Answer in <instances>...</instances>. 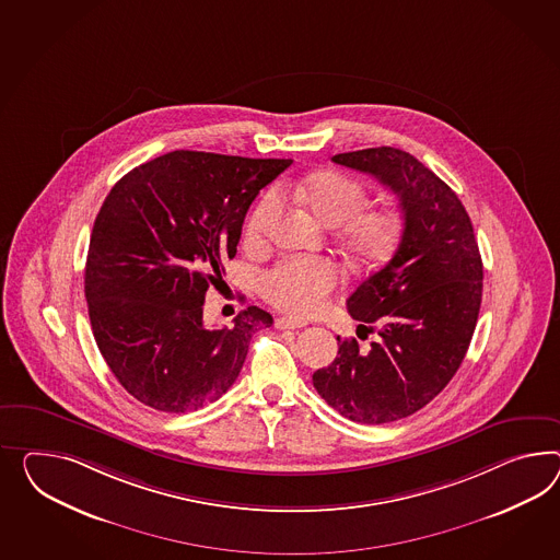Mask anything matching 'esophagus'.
Instances as JSON below:
<instances>
[{
  "label": "esophagus",
  "mask_w": 560,
  "mask_h": 560,
  "mask_svg": "<svg viewBox=\"0 0 560 560\" xmlns=\"http://www.w3.org/2000/svg\"><path fill=\"white\" fill-rule=\"evenodd\" d=\"M273 325H276V329H302L306 323L299 318H290V316H278Z\"/></svg>",
  "instance_id": "1"
}]
</instances>
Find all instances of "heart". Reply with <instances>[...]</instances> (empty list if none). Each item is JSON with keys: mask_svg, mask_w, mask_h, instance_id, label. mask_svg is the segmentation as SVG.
I'll return each mask as SVG.
<instances>
[{"mask_svg": "<svg viewBox=\"0 0 560 560\" xmlns=\"http://www.w3.org/2000/svg\"><path fill=\"white\" fill-rule=\"evenodd\" d=\"M294 195L311 207L323 223L341 225V242L359 264L386 258L400 237V219L394 211H363L365 187L339 173H318L292 185ZM280 209L278 192L270 190L252 211L247 237H259ZM343 273L335 261L320 256H288L261 276V292L273 306L290 315L311 316L325 308Z\"/></svg>", "mask_w": 560, "mask_h": 560, "instance_id": "1", "label": "heart"}]
</instances>
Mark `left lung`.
Here are the masks:
<instances>
[{"label": "left lung", "instance_id": "left-lung-1", "mask_svg": "<svg viewBox=\"0 0 560 560\" xmlns=\"http://www.w3.org/2000/svg\"><path fill=\"white\" fill-rule=\"evenodd\" d=\"M332 162L372 174L400 197V242L384 268L347 299L349 315L377 339H341L335 361L313 373L316 392L359 424L415 415L459 370L474 337L483 264L455 190L398 148H368Z\"/></svg>", "mask_w": 560, "mask_h": 560}]
</instances>
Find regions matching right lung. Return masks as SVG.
I'll use <instances>...</instances> for the list:
<instances>
[{"mask_svg": "<svg viewBox=\"0 0 560 560\" xmlns=\"http://www.w3.org/2000/svg\"><path fill=\"white\" fill-rule=\"evenodd\" d=\"M292 160L174 150L115 183L85 266L93 337L117 382L160 412L215 401L272 315L247 306L233 327L202 325V302L237 254L245 213Z\"/></svg>", "mask_w": 560, "mask_h": 560, "instance_id": "obj_1", "label": "right lung"}]
</instances>
